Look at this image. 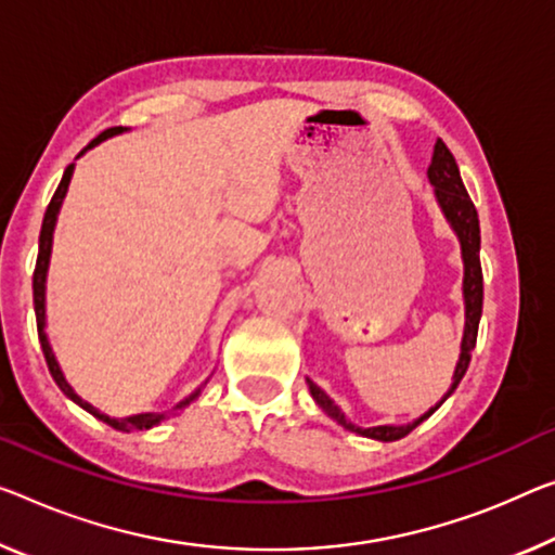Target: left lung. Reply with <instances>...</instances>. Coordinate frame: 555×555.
<instances>
[{
	"label": "left lung",
	"mask_w": 555,
	"mask_h": 555,
	"mask_svg": "<svg viewBox=\"0 0 555 555\" xmlns=\"http://www.w3.org/2000/svg\"><path fill=\"white\" fill-rule=\"evenodd\" d=\"M429 183L434 185V195H437V203L444 218L449 220V225L454 228V233L462 243V260H464V337H462V354H459L456 370H454V382H451L449 391L444 395V399L437 406H431L429 412L422 414L420 420H414L412 424L404 426H370V429H362V426H354L352 422H347V416L343 414L332 399L322 391L314 382L307 379V387H310V395L314 402L322 406V412L327 416H332L337 424H343L345 429L362 434V437L370 439H379V441H397L406 437L409 431L416 429L424 420L437 412V409L447 402V397L459 387V382L468 370V362H472V352L476 347V335H479V320H481V307H483V275H481V260H479V250H481V230H479V212H476L472 198L464 189L462 173H459L456 158L454 153L447 149L444 141H437L434 146V156L429 170Z\"/></svg>",
	"instance_id": "left-lung-1"
}]
</instances>
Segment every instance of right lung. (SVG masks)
I'll return each mask as SVG.
<instances>
[{
    "label": "right lung",
    "mask_w": 555,
    "mask_h": 555,
    "mask_svg": "<svg viewBox=\"0 0 555 555\" xmlns=\"http://www.w3.org/2000/svg\"><path fill=\"white\" fill-rule=\"evenodd\" d=\"M126 129L124 126H114V129H106L104 133H99L96 139H93L87 149H83L81 153H87L89 149L96 146V143L111 139V135L116 133H124ZM79 153V156H81ZM72 173H74V164L66 166L64 176H62V183H59L56 193L51 195V203L49 208L44 212V223H41V233H39V255H37V268H34V312H37V332H39V343H41V352H44V360L49 364V372L51 377H54V382L59 385V389L64 391L66 397L72 399V402L79 404L81 409H87L89 414L96 416V420L106 422L108 426H114V429L118 431H133V429H151V426H156L166 420V414H156V412H146V414H133V416H126V420H116V416H108V414H101L96 406H91L89 402H83V399L76 395V391L72 389L69 382H66L62 366H59L54 352H51V345H49V337H47V268H49V258H51V237H54V225H56V216H59V208H62L64 203V195H66V189H69L72 183ZM201 395V389H195L193 395L189 399H183L181 404H178L176 409H181L185 404H191L195 397Z\"/></svg>",
    "instance_id": "right-lung-1"
}]
</instances>
